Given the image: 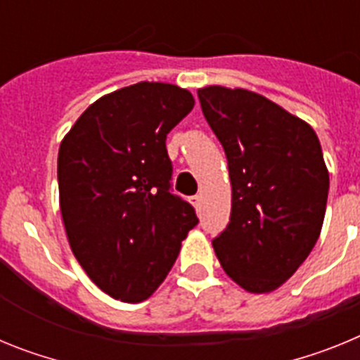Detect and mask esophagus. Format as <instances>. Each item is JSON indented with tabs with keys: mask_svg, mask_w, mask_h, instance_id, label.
Masks as SVG:
<instances>
[{
	"mask_svg": "<svg viewBox=\"0 0 360 360\" xmlns=\"http://www.w3.org/2000/svg\"><path fill=\"white\" fill-rule=\"evenodd\" d=\"M191 203H193L195 207H200V203H202V196H200V195L193 196V198H191Z\"/></svg>",
	"mask_w": 360,
	"mask_h": 360,
	"instance_id": "obj_1",
	"label": "esophagus"
}]
</instances>
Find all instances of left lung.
<instances>
[{"mask_svg": "<svg viewBox=\"0 0 360 360\" xmlns=\"http://www.w3.org/2000/svg\"><path fill=\"white\" fill-rule=\"evenodd\" d=\"M200 104L224 146L231 219L212 247L229 278L254 294L287 281L323 227L330 176L316 131L249 90L207 86Z\"/></svg>", "mask_w": 360, "mask_h": 360, "instance_id": "obj_1", "label": "left lung"}]
</instances>
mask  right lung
<instances>
[{"instance_id": "1", "label": "right lung", "mask_w": 360, "mask_h": 360, "mask_svg": "<svg viewBox=\"0 0 360 360\" xmlns=\"http://www.w3.org/2000/svg\"><path fill=\"white\" fill-rule=\"evenodd\" d=\"M195 106L184 88L136 82L95 101L63 139L59 203L73 256L98 288L141 303L198 224L173 195L165 139Z\"/></svg>"}]
</instances>
